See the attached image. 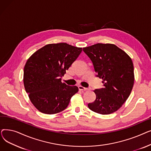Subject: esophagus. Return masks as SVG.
I'll return each instance as SVG.
<instances>
[{"label": "esophagus", "mask_w": 151, "mask_h": 151, "mask_svg": "<svg viewBox=\"0 0 151 151\" xmlns=\"http://www.w3.org/2000/svg\"><path fill=\"white\" fill-rule=\"evenodd\" d=\"M78 89H79V90L81 91H85L89 90L88 88H84V87H83V86H78Z\"/></svg>", "instance_id": "34e87169"}]
</instances>
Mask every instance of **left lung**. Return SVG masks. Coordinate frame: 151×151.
<instances>
[{
    "label": "left lung",
    "mask_w": 151,
    "mask_h": 151,
    "mask_svg": "<svg viewBox=\"0 0 151 151\" xmlns=\"http://www.w3.org/2000/svg\"><path fill=\"white\" fill-rule=\"evenodd\" d=\"M91 60L104 88L94 90L96 99L89 108L109 114L119 109L130 96L134 84V67L129 55L113 44L97 43L83 47Z\"/></svg>",
    "instance_id": "obj_1"
}]
</instances>
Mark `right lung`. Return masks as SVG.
Instances as JSON below:
<instances>
[{
  "instance_id": "1",
  "label": "right lung",
  "mask_w": 151,
  "mask_h": 151,
  "mask_svg": "<svg viewBox=\"0 0 151 151\" xmlns=\"http://www.w3.org/2000/svg\"><path fill=\"white\" fill-rule=\"evenodd\" d=\"M81 51L82 47L66 43L48 44L27 60L24 69V85L31 102L40 111L53 114L68 106L78 88L62 83L61 78Z\"/></svg>"
}]
</instances>
